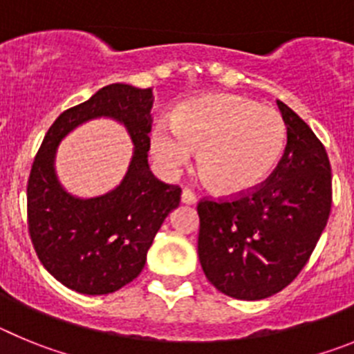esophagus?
Segmentation results:
<instances>
[{
    "instance_id": "1",
    "label": "esophagus",
    "mask_w": 354,
    "mask_h": 354,
    "mask_svg": "<svg viewBox=\"0 0 354 354\" xmlns=\"http://www.w3.org/2000/svg\"><path fill=\"white\" fill-rule=\"evenodd\" d=\"M180 202L186 205H192V204H196V195L193 192H189V189H183V195H180Z\"/></svg>"
}]
</instances>
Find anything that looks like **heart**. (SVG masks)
I'll return each instance as SVG.
<instances>
[{"mask_svg": "<svg viewBox=\"0 0 354 354\" xmlns=\"http://www.w3.org/2000/svg\"><path fill=\"white\" fill-rule=\"evenodd\" d=\"M170 129L150 134L152 156L168 175L198 150L196 170L212 192L241 195L270 179L282 159L287 127L270 106L239 95H205L184 102L170 117Z\"/></svg>", "mask_w": 354, "mask_h": 354, "instance_id": "heart-1", "label": "heart"}]
</instances>
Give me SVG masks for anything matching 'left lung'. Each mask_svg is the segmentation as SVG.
<instances>
[{
	"mask_svg": "<svg viewBox=\"0 0 354 354\" xmlns=\"http://www.w3.org/2000/svg\"><path fill=\"white\" fill-rule=\"evenodd\" d=\"M287 145L262 186L227 200H200L198 259L230 298H270L310 259L331 209V167L314 131L282 101Z\"/></svg>",
	"mask_w": 354,
	"mask_h": 354,
	"instance_id": "left-lung-1",
	"label": "left lung"
}]
</instances>
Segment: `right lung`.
<instances>
[{
    "mask_svg": "<svg viewBox=\"0 0 354 354\" xmlns=\"http://www.w3.org/2000/svg\"><path fill=\"white\" fill-rule=\"evenodd\" d=\"M152 102V88L108 84L56 118L37 152L28 179L31 243L44 268L76 292L99 296L133 282L165 218L179 207L180 187L156 179L147 161ZM101 116L124 124L133 158L115 190L77 199L57 183L55 149L72 129Z\"/></svg>",
    "mask_w": 354,
    "mask_h": 354,
    "instance_id": "add662e5",
    "label": "right lung"
}]
</instances>
